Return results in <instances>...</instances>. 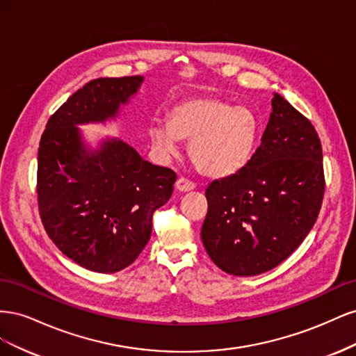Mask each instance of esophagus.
I'll list each match as a JSON object with an SVG mask.
<instances>
[{"mask_svg":"<svg viewBox=\"0 0 356 356\" xmlns=\"http://www.w3.org/2000/svg\"><path fill=\"white\" fill-rule=\"evenodd\" d=\"M175 187H177L178 191H190V190L195 188L196 186H195V182H193V181H190V179L184 178V177H181V178L177 179Z\"/></svg>","mask_w":356,"mask_h":356,"instance_id":"obj_1","label":"esophagus"}]
</instances>
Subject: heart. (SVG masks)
Wrapping results in <instances>:
<instances>
[{
  "instance_id": "obj_1",
  "label": "heart",
  "mask_w": 356,
  "mask_h": 356,
  "mask_svg": "<svg viewBox=\"0 0 356 356\" xmlns=\"http://www.w3.org/2000/svg\"><path fill=\"white\" fill-rule=\"evenodd\" d=\"M149 138L160 154L177 153L179 139H188V156L200 174L224 178L239 172L254 149L258 122L245 106H233L212 96L179 102L169 122H153Z\"/></svg>"
}]
</instances>
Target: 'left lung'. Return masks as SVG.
Returning <instances> with one entry per match:
<instances>
[{
    "mask_svg": "<svg viewBox=\"0 0 356 356\" xmlns=\"http://www.w3.org/2000/svg\"><path fill=\"white\" fill-rule=\"evenodd\" d=\"M325 191L322 145L314 124L281 95L248 163L212 181L202 242L211 260L234 276L272 270L305 241Z\"/></svg>",
    "mask_w": 356,
    "mask_h": 356,
    "instance_id": "left-lung-1",
    "label": "left lung"
}]
</instances>
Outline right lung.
I'll use <instances>...</instances> for the list:
<instances>
[{"mask_svg": "<svg viewBox=\"0 0 356 356\" xmlns=\"http://www.w3.org/2000/svg\"><path fill=\"white\" fill-rule=\"evenodd\" d=\"M141 75L96 79L53 114L38 148L40 217L62 254L84 268L115 273L149 241L153 213L170 199L177 174L152 165L120 139L88 152L77 124L114 117Z\"/></svg>", "mask_w": 356, "mask_h": 356, "instance_id": "obj_1", "label": "right lung"}]
</instances>
